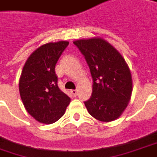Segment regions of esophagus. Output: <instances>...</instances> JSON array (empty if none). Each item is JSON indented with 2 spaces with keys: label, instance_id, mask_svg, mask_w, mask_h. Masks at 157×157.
<instances>
[{
  "label": "esophagus",
  "instance_id": "obj_1",
  "mask_svg": "<svg viewBox=\"0 0 157 157\" xmlns=\"http://www.w3.org/2000/svg\"><path fill=\"white\" fill-rule=\"evenodd\" d=\"M71 93H72V96H73V97H77V94H78V91H77L76 90H71Z\"/></svg>",
  "mask_w": 157,
  "mask_h": 157
}]
</instances>
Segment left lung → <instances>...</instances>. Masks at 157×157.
I'll return each instance as SVG.
<instances>
[{
  "label": "left lung",
  "instance_id": "1",
  "mask_svg": "<svg viewBox=\"0 0 157 157\" xmlns=\"http://www.w3.org/2000/svg\"><path fill=\"white\" fill-rule=\"evenodd\" d=\"M73 44L85 56L93 78L92 95L85 105L102 122L117 120L125 111L132 92L130 69L115 48L101 37L78 39Z\"/></svg>",
  "mask_w": 157,
  "mask_h": 157
}]
</instances>
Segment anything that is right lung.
<instances>
[{
    "label": "right lung",
    "instance_id": "obj_1",
    "mask_svg": "<svg viewBox=\"0 0 157 157\" xmlns=\"http://www.w3.org/2000/svg\"><path fill=\"white\" fill-rule=\"evenodd\" d=\"M69 42L48 43L29 56L19 78L25 109L40 123L52 124L63 116L71 99L57 85L55 67Z\"/></svg>",
    "mask_w": 157,
    "mask_h": 157
}]
</instances>
